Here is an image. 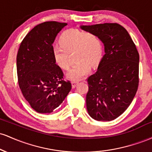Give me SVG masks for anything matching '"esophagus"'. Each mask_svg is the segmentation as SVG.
<instances>
[{
  "label": "esophagus",
  "mask_w": 152,
  "mask_h": 152,
  "mask_svg": "<svg viewBox=\"0 0 152 152\" xmlns=\"http://www.w3.org/2000/svg\"><path fill=\"white\" fill-rule=\"evenodd\" d=\"M78 83V81H71V84H72L73 88H75V86L77 85Z\"/></svg>",
  "instance_id": "obj_1"
}]
</instances>
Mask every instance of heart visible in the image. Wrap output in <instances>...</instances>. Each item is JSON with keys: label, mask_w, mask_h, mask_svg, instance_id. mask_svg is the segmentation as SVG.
Masks as SVG:
<instances>
[{"label": "heart", "mask_w": 152, "mask_h": 152, "mask_svg": "<svg viewBox=\"0 0 152 152\" xmlns=\"http://www.w3.org/2000/svg\"><path fill=\"white\" fill-rule=\"evenodd\" d=\"M59 42L61 46L56 45L53 48L54 61L62 69L68 70L71 66L69 54L75 53V61L78 62L67 74L73 80L83 78L90 71L91 65L97 66L102 59V41L93 33L69 29L63 33Z\"/></svg>", "instance_id": "1"}]
</instances>
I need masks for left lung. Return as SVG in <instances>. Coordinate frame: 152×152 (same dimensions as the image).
<instances>
[{"instance_id": "left-lung-1", "label": "left lung", "mask_w": 152, "mask_h": 152, "mask_svg": "<svg viewBox=\"0 0 152 152\" xmlns=\"http://www.w3.org/2000/svg\"><path fill=\"white\" fill-rule=\"evenodd\" d=\"M80 28L97 35L105 50L96 72L87 79V111L96 121H111L126 111L137 93L139 53L129 33L119 24L106 23Z\"/></svg>"}]
</instances>
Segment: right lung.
Returning a JSON list of instances; mask_svg holds the SVG:
<instances>
[{"instance_id": "add662e5", "label": "right lung", "mask_w": 152, "mask_h": 152, "mask_svg": "<svg viewBox=\"0 0 152 152\" xmlns=\"http://www.w3.org/2000/svg\"><path fill=\"white\" fill-rule=\"evenodd\" d=\"M66 23L47 21L35 26L20 43L16 65L18 84L24 98L38 113H51L71 89L69 81L56 64L53 43Z\"/></svg>"}]
</instances>
